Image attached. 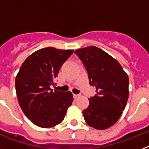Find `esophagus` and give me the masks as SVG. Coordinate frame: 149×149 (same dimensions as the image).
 I'll return each mask as SVG.
<instances>
[{"mask_svg": "<svg viewBox=\"0 0 149 149\" xmlns=\"http://www.w3.org/2000/svg\"><path fill=\"white\" fill-rule=\"evenodd\" d=\"M79 97V94H73V98H74L75 100H77V98Z\"/></svg>", "mask_w": 149, "mask_h": 149, "instance_id": "34e87169", "label": "esophagus"}]
</instances>
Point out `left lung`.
Wrapping results in <instances>:
<instances>
[{"label":"left lung","mask_w":149,"mask_h":149,"mask_svg":"<svg viewBox=\"0 0 149 149\" xmlns=\"http://www.w3.org/2000/svg\"><path fill=\"white\" fill-rule=\"evenodd\" d=\"M77 55L88 73L90 85L96 87L88 107L84 110L86 124L104 130L114 125L128 99L129 79L118 61L95 46L77 49Z\"/></svg>","instance_id":"8db88e82"}]
</instances>
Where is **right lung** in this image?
Masks as SVG:
<instances>
[{
  "mask_svg": "<svg viewBox=\"0 0 149 149\" xmlns=\"http://www.w3.org/2000/svg\"><path fill=\"white\" fill-rule=\"evenodd\" d=\"M73 50L52 47L35 52L24 60L15 79L18 103L27 118L41 127H51L65 118L73 101L71 92L51 89L63 64Z\"/></svg>",
  "mask_w": 149,
  "mask_h": 149,
  "instance_id": "obj_1",
  "label": "right lung"
}]
</instances>
